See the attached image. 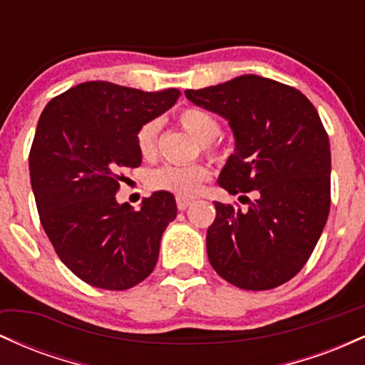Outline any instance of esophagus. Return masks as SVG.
I'll use <instances>...</instances> for the list:
<instances>
[{"label":"esophagus","instance_id":"34e87169","mask_svg":"<svg viewBox=\"0 0 365 365\" xmlns=\"http://www.w3.org/2000/svg\"><path fill=\"white\" fill-rule=\"evenodd\" d=\"M194 202L192 199H187V197H177V207L180 211H185V209L190 206V204Z\"/></svg>","mask_w":365,"mask_h":365}]
</instances>
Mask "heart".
<instances>
[{"instance_id": "obj_1", "label": "heart", "mask_w": 365, "mask_h": 365, "mask_svg": "<svg viewBox=\"0 0 365 365\" xmlns=\"http://www.w3.org/2000/svg\"><path fill=\"white\" fill-rule=\"evenodd\" d=\"M178 121L183 130L202 144L207 154L215 156L216 148L212 140L220 135V121L212 113L199 106H187L178 113ZM161 123L158 120H149L142 123L135 133V145L140 156L150 159L158 153V139ZM209 178V170L204 165L188 166H161L153 170L148 177V183L154 190H165L178 197H192L199 192L202 183Z\"/></svg>"}]
</instances>
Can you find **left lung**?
I'll return each instance as SVG.
<instances>
[{"instance_id": "obj_1", "label": "left lung", "mask_w": 365, "mask_h": 365, "mask_svg": "<svg viewBox=\"0 0 365 365\" xmlns=\"http://www.w3.org/2000/svg\"><path fill=\"white\" fill-rule=\"evenodd\" d=\"M185 96L228 120L235 135L220 187L232 195H255L245 211L215 202L209 262L244 290L287 283L311 257L329 215V139L316 108L295 87L259 75L188 89Z\"/></svg>"}]
</instances>
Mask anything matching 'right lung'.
<instances>
[{"label": "right lung", "mask_w": 365, "mask_h": 365, "mask_svg": "<svg viewBox=\"0 0 365 365\" xmlns=\"http://www.w3.org/2000/svg\"><path fill=\"white\" fill-rule=\"evenodd\" d=\"M178 98V89L83 82L41 115L29 154L41 225L61 262L92 287L128 290L156 266L163 232L177 217L173 194L154 192L139 211L115 195L121 171L142 163L137 130Z\"/></svg>", "instance_id": "1"}]
</instances>
